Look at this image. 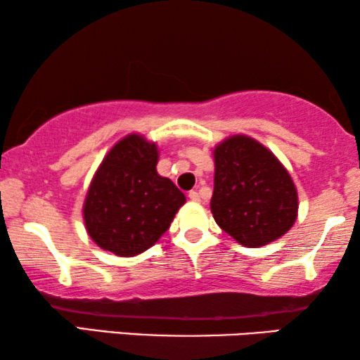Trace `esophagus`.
<instances>
[{
    "label": "esophagus",
    "mask_w": 360,
    "mask_h": 360,
    "mask_svg": "<svg viewBox=\"0 0 360 360\" xmlns=\"http://www.w3.org/2000/svg\"><path fill=\"white\" fill-rule=\"evenodd\" d=\"M188 198L191 200V201H193V203H200V193H198V191H190V193H188Z\"/></svg>",
    "instance_id": "1"
}]
</instances>
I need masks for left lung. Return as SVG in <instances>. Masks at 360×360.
Here are the masks:
<instances>
[{"instance_id":"8db88e82","label":"left lung","mask_w":360,"mask_h":360,"mask_svg":"<svg viewBox=\"0 0 360 360\" xmlns=\"http://www.w3.org/2000/svg\"><path fill=\"white\" fill-rule=\"evenodd\" d=\"M216 224L244 248H260L287 234L298 216L292 176L272 150L234 134L213 149Z\"/></svg>"}]
</instances>
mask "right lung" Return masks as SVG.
Instances as JSON below:
<instances>
[{
	"mask_svg": "<svg viewBox=\"0 0 360 360\" xmlns=\"http://www.w3.org/2000/svg\"><path fill=\"white\" fill-rule=\"evenodd\" d=\"M159 147L132 132L101 160L83 201V223L93 243L120 257L152 248L170 228L185 195L157 174Z\"/></svg>",
	"mask_w": 360,
	"mask_h": 360,
	"instance_id": "1",
	"label": "right lung"
}]
</instances>
